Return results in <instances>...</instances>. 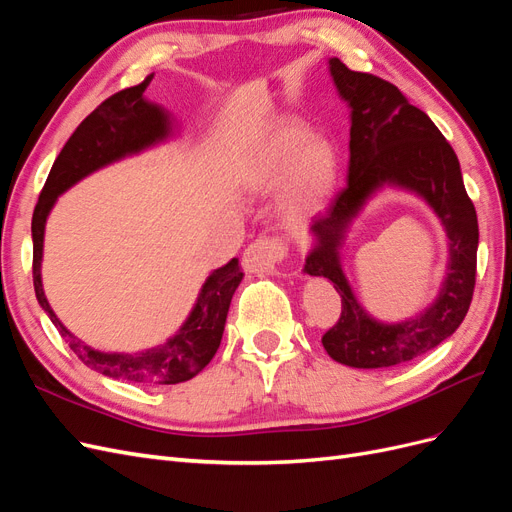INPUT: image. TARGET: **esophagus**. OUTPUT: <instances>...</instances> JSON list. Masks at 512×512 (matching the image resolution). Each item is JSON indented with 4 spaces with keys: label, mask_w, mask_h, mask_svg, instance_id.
<instances>
[{
    "label": "esophagus",
    "mask_w": 512,
    "mask_h": 512,
    "mask_svg": "<svg viewBox=\"0 0 512 512\" xmlns=\"http://www.w3.org/2000/svg\"><path fill=\"white\" fill-rule=\"evenodd\" d=\"M284 243L280 239L258 237L254 243L247 245L243 252V267L250 273H277L280 262L284 260Z\"/></svg>",
    "instance_id": "1"
}]
</instances>
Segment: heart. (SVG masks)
Instances as JSON below:
<instances>
[{"instance_id": "b5f03b06", "label": "heart", "mask_w": 512, "mask_h": 512, "mask_svg": "<svg viewBox=\"0 0 512 512\" xmlns=\"http://www.w3.org/2000/svg\"><path fill=\"white\" fill-rule=\"evenodd\" d=\"M303 126H282L273 130L254 149L245 164V175L256 183H277L286 177L280 196V218L299 224L316 215L335 190L339 160L333 145L324 138H310Z\"/></svg>"}]
</instances>
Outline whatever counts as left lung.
Segmentation results:
<instances>
[{
  "instance_id": "8db88e82",
  "label": "left lung",
  "mask_w": 512,
  "mask_h": 512,
  "mask_svg": "<svg viewBox=\"0 0 512 512\" xmlns=\"http://www.w3.org/2000/svg\"><path fill=\"white\" fill-rule=\"evenodd\" d=\"M329 70L350 106L348 185L309 226L314 245L303 271L327 277L342 297V316L322 335L331 359L356 369L393 367L442 344L466 318L476 284V209L453 147L421 108L393 83L354 72L337 57L329 59ZM384 184L421 195L449 237V267L437 301L418 317L393 325L371 319L355 301L338 254L351 220Z\"/></svg>"
}]
</instances>
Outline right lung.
<instances>
[{"mask_svg": "<svg viewBox=\"0 0 512 512\" xmlns=\"http://www.w3.org/2000/svg\"><path fill=\"white\" fill-rule=\"evenodd\" d=\"M149 81L151 79L147 76L141 85L121 89L115 96L106 98L94 113L81 121V126L74 130L64 149L59 151L32 218L34 288L40 307L49 314L70 350L87 367L96 369L102 376L136 384H179L203 371L220 348L232 294L243 280L239 258H232L228 265L215 269L207 277V282L198 292L196 305L192 307L188 320L181 324L177 335L170 337L164 346L134 354L100 352L76 339L59 322L49 301H46L40 273L44 226L57 196L94 170L141 153L173 134V119H170L168 111L143 96Z\"/></svg>", "mask_w": 512, "mask_h": 512, "instance_id": "right-lung-1", "label": "right lung"}]
</instances>
